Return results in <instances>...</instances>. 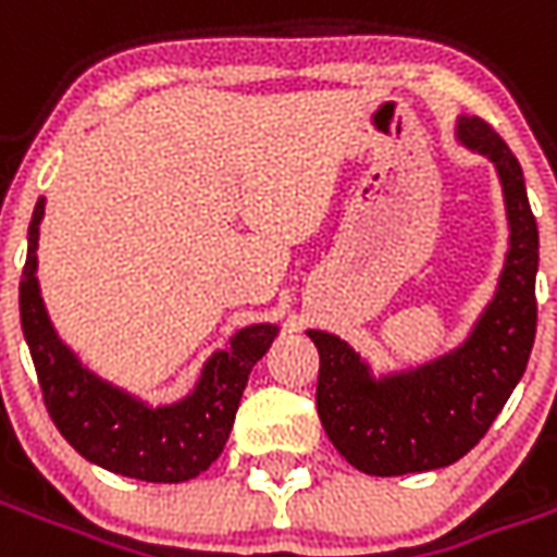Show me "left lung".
Returning a JSON list of instances; mask_svg holds the SVG:
<instances>
[{
  "instance_id": "left-lung-1",
  "label": "left lung",
  "mask_w": 557,
  "mask_h": 557,
  "mask_svg": "<svg viewBox=\"0 0 557 557\" xmlns=\"http://www.w3.org/2000/svg\"><path fill=\"white\" fill-rule=\"evenodd\" d=\"M456 143L492 160L510 232L495 295L468 337L430 361L375 373L351 343L331 331H307L319 349L322 426L339 456L373 478L435 471L462 459L519 385L537 334L540 238L522 166L478 115H456Z\"/></svg>"
}]
</instances>
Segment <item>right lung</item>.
Masks as SVG:
<instances>
[{
  "label": "right lung",
  "mask_w": 557,
  "mask_h": 557,
  "mask_svg": "<svg viewBox=\"0 0 557 557\" xmlns=\"http://www.w3.org/2000/svg\"><path fill=\"white\" fill-rule=\"evenodd\" d=\"M47 196L29 223V250L20 280V325L55 430L95 466L146 483H182L202 474L230 438L247 375L271 349L277 322L238 327L214 349L194 387L170 403H151L89 370L59 337L38 283V235Z\"/></svg>",
  "instance_id": "1"
}]
</instances>
